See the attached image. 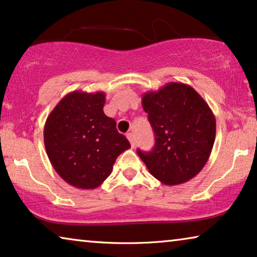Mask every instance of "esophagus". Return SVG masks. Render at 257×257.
<instances>
[{
	"instance_id": "esophagus-1",
	"label": "esophagus",
	"mask_w": 257,
	"mask_h": 257,
	"mask_svg": "<svg viewBox=\"0 0 257 257\" xmlns=\"http://www.w3.org/2000/svg\"><path fill=\"white\" fill-rule=\"evenodd\" d=\"M127 139L129 140L130 146H132V148H135V146H136V140H135V136H134V134H133V133L127 134Z\"/></svg>"
}]
</instances>
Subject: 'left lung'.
Listing matches in <instances>:
<instances>
[{
    "label": "left lung",
    "instance_id": "1",
    "mask_svg": "<svg viewBox=\"0 0 257 257\" xmlns=\"http://www.w3.org/2000/svg\"><path fill=\"white\" fill-rule=\"evenodd\" d=\"M142 106L156 139L150 153L137 150L149 172L169 186L196 177L215 141V116L207 102L190 85L168 82L144 93Z\"/></svg>",
    "mask_w": 257,
    "mask_h": 257
}]
</instances>
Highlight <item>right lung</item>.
<instances>
[{
  "mask_svg": "<svg viewBox=\"0 0 257 257\" xmlns=\"http://www.w3.org/2000/svg\"><path fill=\"white\" fill-rule=\"evenodd\" d=\"M106 94L74 91L65 95L46 118L44 144L56 172L82 190L100 186L111 173L118 155L130 148L104 115Z\"/></svg>",
  "mask_w": 257,
  "mask_h": 257,
  "instance_id": "obj_1",
  "label": "right lung"
}]
</instances>
